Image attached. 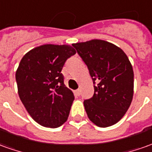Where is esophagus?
Returning <instances> with one entry per match:
<instances>
[{
	"label": "esophagus",
	"instance_id": "1",
	"mask_svg": "<svg viewBox=\"0 0 152 152\" xmlns=\"http://www.w3.org/2000/svg\"><path fill=\"white\" fill-rule=\"evenodd\" d=\"M75 93H76V95H78V96H79V95H80V89L76 90V91H75Z\"/></svg>",
	"mask_w": 152,
	"mask_h": 152
}]
</instances>
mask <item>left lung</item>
<instances>
[{
    "instance_id": "obj_1",
    "label": "left lung",
    "mask_w": 152,
    "mask_h": 152,
    "mask_svg": "<svg viewBox=\"0 0 152 152\" xmlns=\"http://www.w3.org/2000/svg\"><path fill=\"white\" fill-rule=\"evenodd\" d=\"M72 46L94 84L93 96L84 100L88 118L100 128L112 126L128 111L133 96L134 74L128 58L118 47L99 39Z\"/></svg>"
}]
</instances>
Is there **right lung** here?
<instances>
[{"label":"right lung","mask_w":152,"mask_h":152,"mask_svg":"<svg viewBox=\"0 0 152 152\" xmlns=\"http://www.w3.org/2000/svg\"><path fill=\"white\" fill-rule=\"evenodd\" d=\"M74 54L70 45L46 44L28 52L20 62L15 73L19 96L30 116L43 127L58 128L68 118L75 97L61 72Z\"/></svg>","instance_id":"add662e5"}]
</instances>
